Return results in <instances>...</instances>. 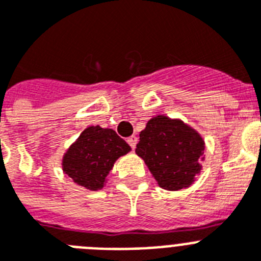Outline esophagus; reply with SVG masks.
I'll return each instance as SVG.
<instances>
[{
	"label": "esophagus",
	"mask_w": 261,
	"mask_h": 261,
	"mask_svg": "<svg viewBox=\"0 0 261 261\" xmlns=\"http://www.w3.org/2000/svg\"><path fill=\"white\" fill-rule=\"evenodd\" d=\"M128 144L129 146L132 147L133 150H135L136 145H137V137H136V136H130V137L128 138Z\"/></svg>",
	"instance_id": "1"
}]
</instances>
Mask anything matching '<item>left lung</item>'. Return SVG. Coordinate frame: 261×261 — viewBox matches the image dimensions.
Here are the masks:
<instances>
[{"instance_id": "8db88e82", "label": "left lung", "mask_w": 261, "mask_h": 261, "mask_svg": "<svg viewBox=\"0 0 261 261\" xmlns=\"http://www.w3.org/2000/svg\"><path fill=\"white\" fill-rule=\"evenodd\" d=\"M204 141L197 132L166 116L147 121L140 133L136 153L147 165L158 184L165 190L176 191L191 186L200 172Z\"/></svg>"}]
</instances>
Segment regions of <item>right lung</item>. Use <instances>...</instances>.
Masks as SVG:
<instances>
[{"mask_svg": "<svg viewBox=\"0 0 261 261\" xmlns=\"http://www.w3.org/2000/svg\"><path fill=\"white\" fill-rule=\"evenodd\" d=\"M129 150V145L112 129L89 126L64 156V171L87 190H100L115 161Z\"/></svg>", "mask_w": 261, "mask_h": 261, "instance_id": "add662e5", "label": "right lung"}]
</instances>
